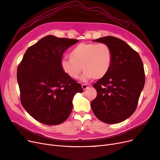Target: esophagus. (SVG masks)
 <instances>
[{"mask_svg":"<svg viewBox=\"0 0 160 160\" xmlns=\"http://www.w3.org/2000/svg\"><path fill=\"white\" fill-rule=\"evenodd\" d=\"M81 86H82V88H83V90H86L87 89L89 88V86L87 84H82Z\"/></svg>","mask_w":160,"mask_h":160,"instance_id":"34e87169","label":"esophagus"}]
</instances>
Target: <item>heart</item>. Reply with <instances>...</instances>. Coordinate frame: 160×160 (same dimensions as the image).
Returning a JSON list of instances; mask_svg holds the SVG:
<instances>
[{
	"label": "heart",
	"instance_id": "obj_1",
	"mask_svg": "<svg viewBox=\"0 0 160 160\" xmlns=\"http://www.w3.org/2000/svg\"><path fill=\"white\" fill-rule=\"evenodd\" d=\"M69 57L61 61L62 70L75 79L83 68V81L103 78L108 72L113 60L112 51L105 43H79L71 51Z\"/></svg>",
	"mask_w": 160,
	"mask_h": 160
}]
</instances>
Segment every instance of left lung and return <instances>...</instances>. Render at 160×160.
Wrapping results in <instances>:
<instances>
[{"label": "left lung", "mask_w": 160, "mask_h": 160, "mask_svg": "<svg viewBox=\"0 0 160 160\" xmlns=\"http://www.w3.org/2000/svg\"><path fill=\"white\" fill-rule=\"evenodd\" d=\"M93 41L109 45L113 60L107 75L93 84L98 95L91 109L101 122L118 123L136 109L146 80L143 62L138 53L118 38L108 36Z\"/></svg>", "instance_id": "left-lung-1"}]
</instances>
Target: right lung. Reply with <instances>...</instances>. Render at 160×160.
<instances>
[{
  "instance_id": "add662e5",
  "label": "right lung",
  "mask_w": 160,
  "mask_h": 160,
  "mask_svg": "<svg viewBox=\"0 0 160 160\" xmlns=\"http://www.w3.org/2000/svg\"><path fill=\"white\" fill-rule=\"evenodd\" d=\"M77 42L47 35L28 48L18 66L22 105L43 124L54 125L65 122L71 113L74 95L83 92L81 84L61 67L65 51Z\"/></svg>"
}]
</instances>
